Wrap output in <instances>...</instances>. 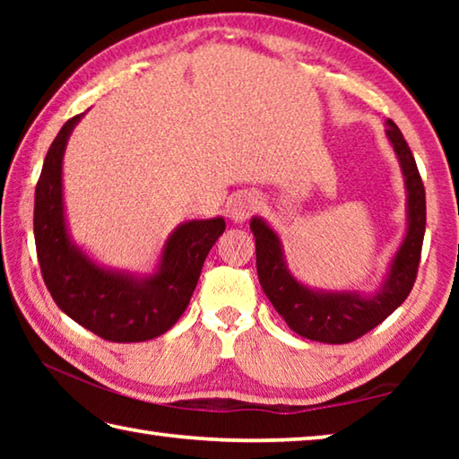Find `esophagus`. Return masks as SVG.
I'll use <instances>...</instances> for the list:
<instances>
[{
  "label": "esophagus",
  "mask_w": 459,
  "mask_h": 459,
  "mask_svg": "<svg viewBox=\"0 0 459 459\" xmlns=\"http://www.w3.org/2000/svg\"><path fill=\"white\" fill-rule=\"evenodd\" d=\"M255 208H257V198L251 196V194H238L237 198L230 200L229 216L232 221L243 222L251 216V212H255Z\"/></svg>",
  "instance_id": "obj_1"
}]
</instances>
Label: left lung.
I'll return each instance as SVG.
<instances>
[{"instance_id":"obj_1","label":"left lung","mask_w":459,"mask_h":459,"mask_svg":"<svg viewBox=\"0 0 459 459\" xmlns=\"http://www.w3.org/2000/svg\"><path fill=\"white\" fill-rule=\"evenodd\" d=\"M386 137L401 161L409 192V229L391 263L388 277L377 295L322 293L307 290L290 275L285 267L279 237L261 219L251 221L257 251V275L263 291L290 328L307 340L325 344H346L377 328L397 309L413 290L425 235V188L413 153L401 129L388 119Z\"/></svg>"}]
</instances>
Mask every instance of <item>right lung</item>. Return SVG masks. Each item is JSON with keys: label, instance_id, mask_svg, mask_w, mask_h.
Wrapping results in <instances>:
<instances>
[{"label": "right lung", "instance_id": "obj_1", "mask_svg": "<svg viewBox=\"0 0 459 459\" xmlns=\"http://www.w3.org/2000/svg\"><path fill=\"white\" fill-rule=\"evenodd\" d=\"M81 117L62 126L36 184L34 238L44 283L62 312L103 340L158 338L188 307L206 255L227 224L219 216L178 227L164 247L160 271L142 281L95 265L68 240L62 204V155Z\"/></svg>", "mask_w": 459, "mask_h": 459}]
</instances>
